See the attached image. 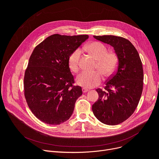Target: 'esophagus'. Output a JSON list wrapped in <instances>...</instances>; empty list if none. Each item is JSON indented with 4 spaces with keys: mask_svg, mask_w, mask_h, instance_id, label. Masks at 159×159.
I'll use <instances>...</instances> for the list:
<instances>
[{
    "mask_svg": "<svg viewBox=\"0 0 159 159\" xmlns=\"http://www.w3.org/2000/svg\"><path fill=\"white\" fill-rule=\"evenodd\" d=\"M82 92H83V93H86V92H87V91H88V89H86V88H83L82 89Z\"/></svg>",
    "mask_w": 159,
    "mask_h": 159,
    "instance_id": "esophagus-1",
    "label": "esophagus"
}]
</instances>
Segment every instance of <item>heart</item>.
I'll use <instances>...</instances> for the list:
<instances>
[{
    "instance_id": "obj_1",
    "label": "heart",
    "mask_w": 159,
    "mask_h": 159,
    "mask_svg": "<svg viewBox=\"0 0 159 159\" xmlns=\"http://www.w3.org/2000/svg\"><path fill=\"white\" fill-rule=\"evenodd\" d=\"M87 51L92 55L97 61L95 68L104 77H110L115 71L118 62V58L114 52H107L106 46L99 42H93L86 46ZM81 56V50L75 49L68 58V66L73 72L79 70V61ZM102 79L99 72L90 73L82 71L77 77V84L86 88H91L98 86Z\"/></svg>"
}]
</instances>
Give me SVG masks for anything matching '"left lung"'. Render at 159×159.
Returning a JSON list of instances; mask_svg holds the SVG:
<instances>
[{"instance_id":"left-lung-1","label":"left lung","mask_w":159,"mask_h":159,"mask_svg":"<svg viewBox=\"0 0 159 159\" xmlns=\"http://www.w3.org/2000/svg\"><path fill=\"white\" fill-rule=\"evenodd\" d=\"M113 47L117 68L106 82L104 90L96 89L98 99L92 106L96 118L107 125H117L134 113L143 92L144 73L137 50L128 39L114 35L93 36Z\"/></svg>"}]
</instances>
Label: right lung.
Listing matches in <instances>:
<instances>
[{
    "label": "right lung",
    "mask_w": 159,
    "mask_h": 159,
    "mask_svg": "<svg viewBox=\"0 0 159 159\" xmlns=\"http://www.w3.org/2000/svg\"><path fill=\"white\" fill-rule=\"evenodd\" d=\"M88 35L54 34L38 44L30 57L24 78V96L40 121L58 125L68 120L82 94L75 83L68 58Z\"/></svg>",
    "instance_id": "right-lung-1"
}]
</instances>
